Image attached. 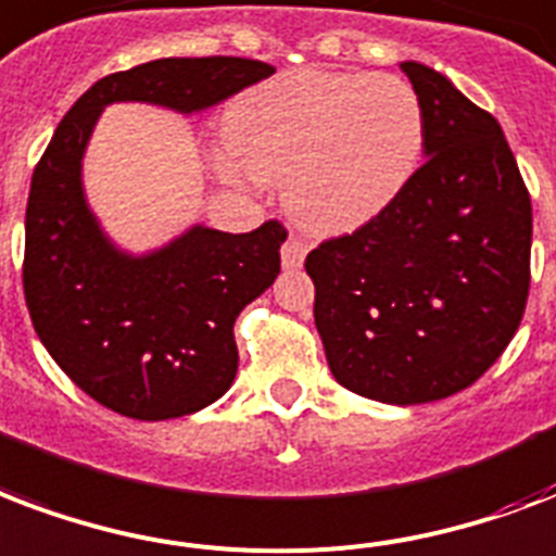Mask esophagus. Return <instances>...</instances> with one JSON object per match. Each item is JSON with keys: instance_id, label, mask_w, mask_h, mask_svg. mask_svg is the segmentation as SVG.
<instances>
[{"instance_id": "obj_1", "label": "esophagus", "mask_w": 556, "mask_h": 556, "mask_svg": "<svg viewBox=\"0 0 556 556\" xmlns=\"http://www.w3.org/2000/svg\"><path fill=\"white\" fill-rule=\"evenodd\" d=\"M308 253V244L300 236H288L286 244H282V268L286 270H296L303 265Z\"/></svg>"}]
</instances>
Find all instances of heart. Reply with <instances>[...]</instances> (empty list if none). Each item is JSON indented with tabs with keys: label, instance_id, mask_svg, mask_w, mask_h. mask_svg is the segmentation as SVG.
<instances>
[{
	"label": "heart",
	"instance_id": "b5f03b06",
	"mask_svg": "<svg viewBox=\"0 0 556 556\" xmlns=\"http://www.w3.org/2000/svg\"><path fill=\"white\" fill-rule=\"evenodd\" d=\"M224 146L227 175L282 184L296 222L334 236L400 198L426 146V116L396 75L291 70L232 101Z\"/></svg>",
	"mask_w": 556,
	"mask_h": 556
}]
</instances>
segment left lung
I'll return each instance as SVG.
<instances>
[{
	"label": "left lung",
	"mask_w": 556,
	"mask_h": 556,
	"mask_svg": "<svg viewBox=\"0 0 556 556\" xmlns=\"http://www.w3.org/2000/svg\"><path fill=\"white\" fill-rule=\"evenodd\" d=\"M426 116V163L388 210L306 256L315 326L346 391L446 400L510 344L531 286V194L502 125L455 84L400 63Z\"/></svg>",
	"instance_id": "8db88e82"
}]
</instances>
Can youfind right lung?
<instances>
[{"instance_id":"add662e5","label":"right lung","mask_w":556,"mask_h":556,"mask_svg":"<svg viewBox=\"0 0 556 556\" xmlns=\"http://www.w3.org/2000/svg\"><path fill=\"white\" fill-rule=\"evenodd\" d=\"M248 58H163L92 84L61 118L34 168L23 288L34 332L80 391L130 419H175L230 391L232 324L279 274L286 227L194 224L168 244L127 253L84 194V154L108 104L201 113L274 75Z\"/></svg>"}]
</instances>
